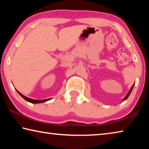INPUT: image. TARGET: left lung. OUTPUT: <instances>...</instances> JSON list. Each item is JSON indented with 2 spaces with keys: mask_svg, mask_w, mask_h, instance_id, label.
<instances>
[{
  "mask_svg": "<svg viewBox=\"0 0 149 149\" xmlns=\"http://www.w3.org/2000/svg\"><path fill=\"white\" fill-rule=\"evenodd\" d=\"M134 85H135V84H133V85H132V87H131V89H130V91H129V92H128V93H127V95H125V97H124V99H123V101H124V100H125L126 99H127V98H128V97H129V96H130V95L131 94V93H132V89H133V87H134Z\"/></svg>",
  "mask_w": 149,
  "mask_h": 149,
  "instance_id": "obj_1",
  "label": "left lung"
}]
</instances>
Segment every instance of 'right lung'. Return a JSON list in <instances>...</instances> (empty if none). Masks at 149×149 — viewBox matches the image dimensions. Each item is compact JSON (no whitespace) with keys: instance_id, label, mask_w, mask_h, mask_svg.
Listing matches in <instances>:
<instances>
[{"instance_id":"right-lung-1","label":"right lung","mask_w":149,"mask_h":149,"mask_svg":"<svg viewBox=\"0 0 149 149\" xmlns=\"http://www.w3.org/2000/svg\"><path fill=\"white\" fill-rule=\"evenodd\" d=\"M16 91L19 93V95L21 96L22 98H24V99L26 100L27 102H29L31 103H33V104H37V103H42V102H47L48 100H50V99H44V100H35V99H30V98H28L26 97V96H24L21 93H19L18 91L16 90Z\"/></svg>"}]
</instances>
